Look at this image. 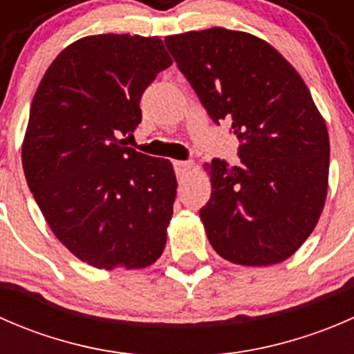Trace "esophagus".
<instances>
[{
	"label": "esophagus",
	"mask_w": 354,
	"mask_h": 354,
	"mask_svg": "<svg viewBox=\"0 0 354 354\" xmlns=\"http://www.w3.org/2000/svg\"><path fill=\"white\" fill-rule=\"evenodd\" d=\"M174 171H176V174L180 178L187 176L188 173L192 171V162L190 160H174Z\"/></svg>",
	"instance_id": "1"
}]
</instances>
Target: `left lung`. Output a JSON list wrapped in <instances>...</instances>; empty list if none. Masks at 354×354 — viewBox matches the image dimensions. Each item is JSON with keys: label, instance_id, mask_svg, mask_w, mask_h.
Segmentation results:
<instances>
[{"label": "left lung", "instance_id": "left-lung-1", "mask_svg": "<svg viewBox=\"0 0 354 354\" xmlns=\"http://www.w3.org/2000/svg\"><path fill=\"white\" fill-rule=\"evenodd\" d=\"M167 49L216 123L233 121L240 164H203L200 219L227 262L289 259L315 230L329 187L326 120L295 66L263 39L223 27L167 35Z\"/></svg>", "mask_w": 354, "mask_h": 354}]
</instances>
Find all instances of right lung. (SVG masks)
Masks as SVG:
<instances>
[{"label": "right lung", "instance_id": "add662e5", "mask_svg": "<svg viewBox=\"0 0 354 354\" xmlns=\"http://www.w3.org/2000/svg\"><path fill=\"white\" fill-rule=\"evenodd\" d=\"M171 65L156 35H87L56 56L35 91L25 180L55 236L95 269H145L166 246L173 164L118 137L135 131L142 94Z\"/></svg>", "mask_w": 354, "mask_h": 354}]
</instances>
